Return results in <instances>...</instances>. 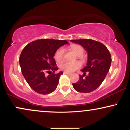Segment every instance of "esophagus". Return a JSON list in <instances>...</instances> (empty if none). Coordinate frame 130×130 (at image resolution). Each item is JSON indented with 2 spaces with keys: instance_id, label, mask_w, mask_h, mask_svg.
Wrapping results in <instances>:
<instances>
[{
  "instance_id": "34e87169",
  "label": "esophagus",
  "mask_w": 130,
  "mask_h": 130,
  "mask_svg": "<svg viewBox=\"0 0 130 130\" xmlns=\"http://www.w3.org/2000/svg\"><path fill=\"white\" fill-rule=\"evenodd\" d=\"M63 73L65 74H67V75H71V74H72V73H69V72H64Z\"/></svg>"
}]
</instances>
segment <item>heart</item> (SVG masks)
<instances>
[{
	"mask_svg": "<svg viewBox=\"0 0 130 130\" xmlns=\"http://www.w3.org/2000/svg\"><path fill=\"white\" fill-rule=\"evenodd\" d=\"M71 50L75 53L79 57H80L84 53V48H83L82 46L80 45H72L70 46ZM64 53V51L63 48H60L54 54V58L57 61H60L63 60ZM80 64L77 61L74 62H67L63 61L61 62L60 64L59 67L60 69L62 70H64V72H67L69 73H71L74 72L77 69H79L80 67Z\"/></svg>",
	"mask_w": 130,
	"mask_h": 130,
	"instance_id": "obj_1",
	"label": "heart"
}]
</instances>
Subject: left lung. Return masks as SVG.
I'll return each instance as SVG.
<instances>
[{"mask_svg":"<svg viewBox=\"0 0 130 130\" xmlns=\"http://www.w3.org/2000/svg\"><path fill=\"white\" fill-rule=\"evenodd\" d=\"M71 42L81 45L88 52L86 66L81 70L83 75H79L77 82L73 83L76 91L90 93L96 89L103 82L111 64V56L104 44L93 40H71Z\"/></svg>","mask_w":130,"mask_h":130,"instance_id":"left-lung-1","label":"left lung"}]
</instances>
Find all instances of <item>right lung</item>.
<instances>
[{"instance_id":"add662e5","label":"right lung","mask_w":130,"mask_h":130,"mask_svg":"<svg viewBox=\"0 0 130 130\" xmlns=\"http://www.w3.org/2000/svg\"><path fill=\"white\" fill-rule=\"evenodd\" d=\"M67 43L66 40L41 39L30 42L23 49L19 64L26 82L35 92L47 95L56 89L63 73H54L58 69L54 56L61 46Z\"/></svg>"}]
</instances>
